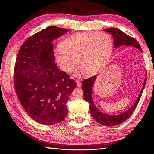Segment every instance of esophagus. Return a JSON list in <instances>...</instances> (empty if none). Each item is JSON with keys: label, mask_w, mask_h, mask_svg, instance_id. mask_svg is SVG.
Instances as JSON below:
<instances>
[{"label": "esophagus", "mask_w": 154, "mask_h": 154, "mask_svg": "<svg viewBox=\"0 0 154 154\" xmlns=\"http://www.w3.org/2000/svg\"><path fill=\"white\" fill-rule=\"evenodd\" d=\"M76 83H77V85L78 87H80L81 86V85H82L79 80H76Z\"/></svg>", "instance_id": "esophagus-1"}]
</instances>
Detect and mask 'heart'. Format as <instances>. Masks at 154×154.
<instances>
[{
	"label": "heart",
	"instance_id": "b5f03b06",
	"mask_svg": "<svg viewBox=\"0 0 154 154\" xmlns=\"http://www.w3.org/2000/svg\"><path fill=\"white\" fill-rule=\"evenodd\" d=\"M112 48V39L106 33H76L61 42L60 48L54 51V57L65 73L73 71L76 63L84 75L93 76L106 66Z\"/></svg>",
	"mask_w": 154,
	"mask_h": 154
}]
</instances>
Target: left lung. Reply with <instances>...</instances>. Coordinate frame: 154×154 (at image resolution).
<instances>
[{
  "mask_svg": "<svg viewBox=\"0 0 154 154\" xmlns=\"http://www.w3.org/2000/svg\"><path fill=\"white\" fill-rule=\"evenodd\" d=\"M104 30L109 32V33H110L112 35L114 38V47L115 48L121 46V45H128V46L137 48L139 49L140 51H142L141 46H140V44L137 42L136 39L130 36V35H127L125 33H124L122 31H121L117 28H106L104 29ZM95 79L96 75H94V76L91 77L82 81V89L83 91V97L85 100L87 101V102H89V109L91 115H92V116L94 118V119L97 122L106 126H116L118 125V124L122 123L132 115L134 111L135 110L136 108L138 106L140 99V98H141L142 94L143 93V89H144V87L146 85L147 78L146 77L143 88L142 89L140 95L134 104L130 109L126 111V112H124V113L119 114V115L113 116L108 115V114H105L99 112V110L94 105V103L92 99V88L94 81H95Z\"/></svg>",
  "mask_w": 154,
  "mask_h": 154,
  "instance_id": "1",
  "label": "left lung"
}]
</instances>
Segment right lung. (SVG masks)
<instances>
[{"label":"right lung","instance_id":"obj_1","mask_svg":"<svg viewBox=\"0 0 154 154\" xmlns=\"http://www.w3.org/2000/svg\"><path fill=\"white\" fill-rule=\"evenodd\" d=\"M51 26L29 37L20 48L14 71L16 93L32 119L44 125L60 122L77 84L55 63L51 42L67 32Z\"/></svg>","mask_w":154,"mask_h":154}]
</instances>
